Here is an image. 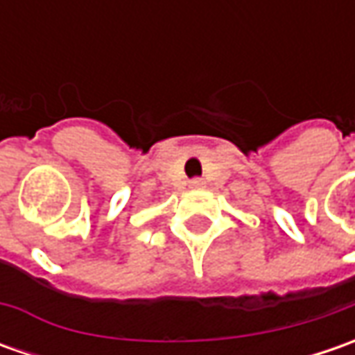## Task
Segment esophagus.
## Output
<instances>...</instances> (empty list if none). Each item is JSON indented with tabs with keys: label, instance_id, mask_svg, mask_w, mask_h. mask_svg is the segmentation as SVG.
I'll return each mask as SVG.
<instances>
[{
	"label": "esophagus",
	"instance_id": "34e87169",
	"mask_svg": "<svg viewBox=\"0 0 355 355\" xmlns=\"http://www.w3.org/2000/svg\"><path fill=\"white\" fill-rule=\"evenodd\" d=\"M193 185H199V182H198V180H196V182H193Z\"/></svg>",
	"mask_w": 355,
	"mask_h": 355
}]
</instances>
